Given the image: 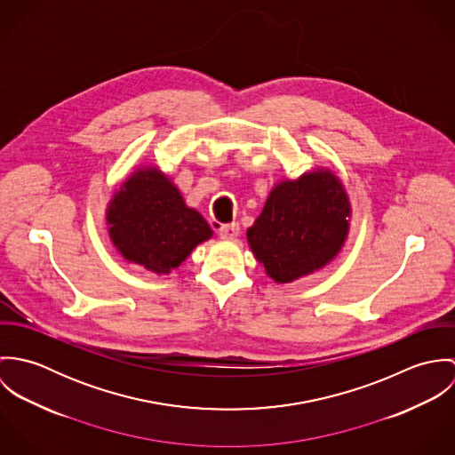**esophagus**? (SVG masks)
<instances>
[{"instance_id":"obj_1","label":"esophagus","mask_w":455,"mask_h":455,"mask_svg":"<svg viewBox=\"0 0 455 455\" xmlns=\"http://www.w3.org/2000/svg\"><path fill=\"white\" fill-rule=\"evenodd\" d=\"M219 235H220V238H224V240H233V238H236V236L240 235V226H238L236 222L222 224V226L219 228Z\"/></svg>"}]
</instances>
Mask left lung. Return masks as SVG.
Segmentation results:
<instances>
[{
	"label": "left lung",
	"mask_w": 455,
	"mask_h": 455,
	"mask_svg": "<svg viewBox=\"0 0 455 455\" xmlns=\"http://www.w3.org/2000/svg\"><path fill=\"white\" fill-rule=\"evenodd\" d=\"M350 203L329 172L280 182L247 231L249 245L278 283L305 276L332 259L348 233Z\"/></svg>",
	"instance_id": "1"
}]
</instances>
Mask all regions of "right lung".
Returning a JSON list of instances; mask_svg holds the SVG:
<instances>
[{
    "label": "right lung",
    "mask_w": 455,
    "mask_h": 455,
    "mask_svg": "<svg viewBox=\"0 0 455 455\" xmlns=\"http://www.w3.org/2000/svg\"><path fill=\"white\" fill-rule=\"evenodd\" d=\"M107 224L124 259L159 275L179 267L212 236L208 222L154 168H140L123 184L108 204Z\"/></svg>",
    "instance_id": "obj_1"
}]
</instances>
